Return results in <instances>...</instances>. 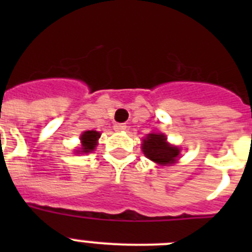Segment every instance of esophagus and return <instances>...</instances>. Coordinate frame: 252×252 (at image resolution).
<instances>
[{
    "mask_svg": "<svg viewBox=\"0 0 252 252\" xmlns=\"http://www.w3.org/2000/svg\"><path fill=\"white\" fill-rule=\"evenodd\" d=\"M126 127H127V126L125 124H115V126H113V128H115L116 131H124L126 130Z\"/></svg>",
    "mask_w": 252,
    "mask_h": 252,
    "instance_id": "1",
    "label": "esophagus"
}]
</instances>
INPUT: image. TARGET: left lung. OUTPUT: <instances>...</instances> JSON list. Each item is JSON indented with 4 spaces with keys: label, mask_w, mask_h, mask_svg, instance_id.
I'll use <instances>...</instances> for the list:
<instances>
[{
    "label": "left lung",
    "mask_w": 252,
    "mask_h": 252,
    "mask_svg": "<svg viewBox=\"0 0 252 252\" xmlns=\"http://www.w3.org/2000/svg\"><path fill=\"white\" fill-rule=\"evenodd\" d=\"M142 151L146 158L160 165H168L174 162L179 155V149L169 145L166 137L162 133L148 135L142 144Z\"/></svg>",
    "instance_id": "obj_1"
}]
</instances>
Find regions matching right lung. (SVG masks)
Masks as SVG:
<instances>
[{"mask_svg": "<svg viewBox=\"0 0 252 252\" xmlns=\"http://www.w3.org/2000/svg\"><path fill=\"white\" fill-rule=\"evenodd\" d=\"M99 136L101 135L97 131H86L81 136L82 146H83L82 150H83V153H90V151H92L95 148V145H97V140H98Z\"/></svg>", "mask_w": 252, "mask_h": 252, "instance_id": "obj_1", "label": "right lung"}]
</instances>
